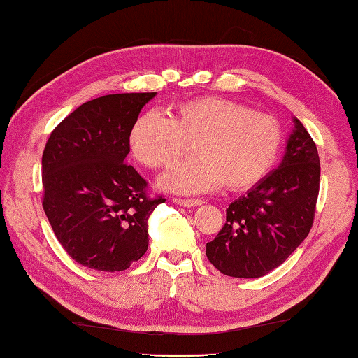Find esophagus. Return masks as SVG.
<instances>
[{"label":"esophagus","mask_w":358,"mask_h":358,"mask_svg":"<svg viewBox=\"0 0 358 358\" xmlns=\"http://www.w3.org/2000/svg\"><path fill=\"white\" fill-rule=\"evenodd\" d=\"M173 201L185 208H195V206H200V204H203V200H200V199H173Z\"/></svg>","instance_id":"obj_1"}]
</instances>
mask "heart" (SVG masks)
Masks as SVG:
<instances>
[{"label":"heart","mask_w":358,"mask_h":358,"mask_svg":"<svg viewBox=\"0 0 358 358\" xmlns=\"http://www.w3.org/2000/svg\"><path fill=\"white\" fill-rule=\"evenodd\" d=\"M192 144L195 158L175 166L159 186L177 194H201L223 183L246 191L263 181L275 166L283 127L269 113L224 98H199L178 104L169 118L144 113L135 120L129 146L149 169L171 167Z\"/></svg>","instance_id":"1"}]
</instances>
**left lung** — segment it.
Returning <instances> with one entry per match:
<instances>
[{
    "label": "left lung",
    "instance_id": "obj_1",
    "mask_svg": "<svg viewBox=\"0 0 358 358\" xmlns=\"http://www.w3.org/2000/svg\"><path fill=\"white\" fill-rule=\"evenodd\" d=\"M278 169L229 204L226 223L206 245L209 262L224 275L258 278L300 246L313 227L320 189V158L299 120Z\"/></svg>",
    "mask_w": 358,
    "mask_h": 358
}]
</instances>
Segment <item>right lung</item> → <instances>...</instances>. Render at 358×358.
I'll return each instance as SVG.
<instances>
[{"label":"right lung","mask_w":358,"mask_h":358,"mask_svg":"<svg viewBox=\"0 0 358 358\" xmlns=\"http://www.w3.org/2000/svg\"><path fill=\"white\" fill-rule=\"evenodd\" d=\"M155 92L113 94L81 104L43 152V209L58 241L89 269L118 272L149 246L148 218L163 196L124 163L129 134Z\"/></svg>","instance_id":"add662e5"}]
</instances>
